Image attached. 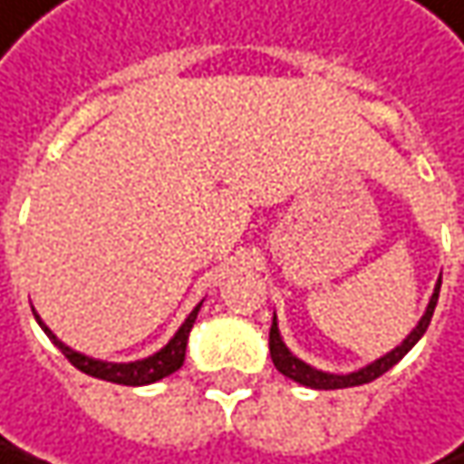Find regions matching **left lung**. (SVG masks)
<instances>
[{
	"mask_svg": "<svg viewBox=\"0 0 464 464\" xmlns=\"http://www.w3.org/2000/svg\"><path fill=\"white\" fill-rule=\"evenodd\" d=\"M439 292H441V278H439V284H436V289H433V297H430V303H428L425 316L420 318V324L411 329V334L401 343L399 348L391 351V353H385L382 358H377V361H372L369 366H363V369H358V372H351V374H329V372L314 369V366H308L305 361L292 356L289 348L284 345L281 334H278V324H276L274 316V324H271V340H268L274 366L284 374V377H289V380H295V382H300V385H305V388H316V391H337V388H353V385L372 382V380L382 377L391 366H396L401 358L406 356V353L417 345V340L425 334V329H428V324H430V318H433V311H436V303H439Z\"/></svg>",
	"mask_w": 464,
	"mask_h": 464,
	"instance_id": "1",
	"label": "left lung"
}]
</instances>
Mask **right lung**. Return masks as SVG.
I'll use <instances>...</instances> for the list:
<instances>
[{
  "label": "right lung",
  "mask_w": 464,
  "mask_h": 464,
  "mask_svg": "<svg viewBox=\"0 0 464 464\" xmlns=\"http://www.w3.org/2000/svg\"><path fill=\"white\" fill-rule=\"evenodd\" d=\"M198 308H201V303L190 311V316L183 321V326L175 332V337H172L159 353L143 358V361H130V363L98 361V358L84 356V353H79V351H71L68 345H63V343L53 334V329H47V326L42 324V318L36 316V314H34V316L39 321V326L44 329V334L58 345V351H61L79 372H84V374H90V377H98V380H106V382H116V385H150V382H156V380L169 377L172 372H178V369L183 366V361H186V345H188V334L190 329H193V321L198 316Z\"/></svg>",
  "instance_id": "obj_1"
}]
</instances>
